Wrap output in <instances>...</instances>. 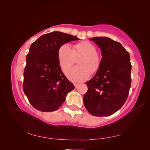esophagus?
I'll use <instances>...</instances> for the list:
<instances>
[{
	"label": "esophagus",
	"instance_id": "obj_1",
	"mask_svg": "<svg viewBox=\"0 0 150 150\" xmlns=\"http://www.w3.org/2000/svg\"><path fill=\"white\" fill-rule=\"evenodd\" d=\"M79 84H74V86H75V88H78V86H79Z\"/></svg>",
	"mask_w": 150,
	"mask_h": 150
}]
</instances>
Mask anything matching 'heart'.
I'll return each instance as SVG.
<instances>
[{
	"label": "heart",
	"instance_id": "1",
	"mask_svg": "<svg viewBox=\"0 0 150 150\" xmlns=\"http://www.w3.org/2000/svg\"><path fill=\"white\" fill-rule=\"evenodd\" d=\"M96 52V46L89 41L75 44L73 49L69 44H63L57 51L59 64L61 69L65 71L73 64L75 57L81 56L78 61L79 66L68 69L66 74L71 82H83L89 78L91 72L95 73L101 67V59Z\"/></svg>",
	"mask_w": 150,
	"mask_h": 150
}]
</instances>
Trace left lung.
Segmentation results:
<instances>
[{"label": "left lung", "instance_id": "obj_1", "mask_svg": "<svg viewBox=\"0 0 150 150\" xmlns=\"http://www.w3.org/2000/svg\"><path fill=\"white\" fill-rule=\"evenodd\" d=\"M101 51V64L93 78L85 84L88 91L84 104L91 115L108 116L125 104L131 87V64L129 52L115 40L107 37L89 39Z\"/></svg>", "mask_w": 150, "mask_h": 150}]
</instances>
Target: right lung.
Segmentation results:
<instances>
[{
	"label": "right lung",
	"instance_id": "1",
	"mask_svg": "<svg viewBox=\"0 0 150 150\" xmlns=\"http://www.w3.org/2000/svg\"><path fill=\"white\" fill-rule=\"evenodd\" d=\"M79 40L54 31L40 36L31 44L26 57L23 90L30 104L43 112L57 110L74 86L63 74L57 51L62 45Z\"/></svg>",
	"mask_w": 150,
	"mask_h": 150
}]
</instances>
